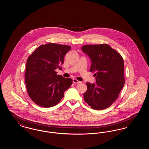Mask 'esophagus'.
<instances>
[{
  "mask_svg": "<svg viewBox=\"0 0 149 149\" xmlns=\"http://www.w3.org/2000/svg\"><path fill=\"white\" fill-rule=\"evenodd\" d=\"M72 81L74 84H79V83H81V81H78L76 79H72Z\"/></svg>",
  "mask_w": 149,
  "mask_h": 149,
  "instance_id": "1",
  "label": "esophagus"
}]
</instances>
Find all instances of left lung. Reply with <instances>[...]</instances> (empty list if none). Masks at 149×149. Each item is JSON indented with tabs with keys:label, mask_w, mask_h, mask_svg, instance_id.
I'll use <instances>...</instances> for the list:
<instances>
[{
	"label": "left lung",
	"mask_w": 149,
	"mask_h": 149,
	"mask_svg": "<svg viewBox=\"0 0 149 149\" xmlns=\"http://www.w3.org/2000/svg\"><path fill=\"white\" fill-rule=\"evenodd\" d=\"M81 50L91 58L90 71L96 77L95 83H86L84 100L93 109H104L118 98L125 83L123 59L107 44L84 45Z\"/></svg>",
	"instance_id": "obj_1"
}]
</instances>
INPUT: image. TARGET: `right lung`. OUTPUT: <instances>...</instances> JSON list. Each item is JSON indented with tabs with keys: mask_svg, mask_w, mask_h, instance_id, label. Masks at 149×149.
I'll return each mask as SVG.
<instances>
[{
	"mask_svg": "<svg viewBox=\"0 0 149 149\" xmlns=\"http://www.w3.org/2000/svg\"><path fill=\"white\" fill-rule=\"evenodd\" d=\"M70 46L47 43L40 46L29 56L25 72V83L30 98L40 106L49 108L58 104L64 92L71 86V78L57 74Z\"/></svg>",
	"mask_w": 149,
	"mask_h": 149,
	"instance_id": "obj_1",
	"label": "right lung"
}]
</instances>
